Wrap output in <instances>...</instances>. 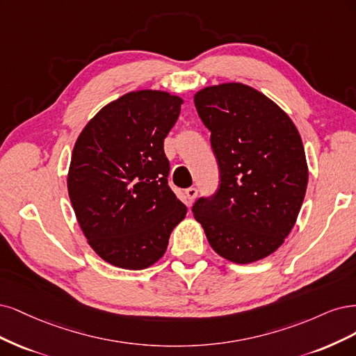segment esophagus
Wrapping results in <instances>:
<instances>
[{"mask_svg": "<svg viewBox=\"0 0 356 356\" xmlns=\"http://www.w3.org/2000/svg\"><path fill=\"white\" fill-rule=\"evenodd\" d=\"M185 193H186V200H188V202H189V205L193 202V200L197 198V193H198V191H197V188H188L186 191H185Z\"/></svg>", "mask_w": 356, "mask_h": 356, "instance_id": "esophagus-1", "label": "esophagus"}]
</instances>
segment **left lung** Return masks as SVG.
Returning <instances> with one entry per match:
<instances>
[{
    "mask_svg": "<svg viewBox=\"0 0 356 356\" xmlns=\"http://www.w3.org/2000/svg\"><path fill=\"white\" fill-rule=\"evenodd\" d=\"M198 115L211 131L219 188L192 213L217 254L239 265L272 254L289 236L307 186L302 137L290 117L245 84L200 90Z\"/></svg>",
    "mask_w": 356,
    "mask_h": 356,
    "instance_id": "left-lung-1",
    "label": "left lung"
}]
</instances>
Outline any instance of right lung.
<instances>
[{
  "label": "right lung",
  "instance_id": "obj_1",
  "mask_svg": "<svg viewBox=\"0 0 356 356\" xmlns=\"http://www.w3.org/2000/svg\"><path fill=\"white\" fill-rule=\"evenodd\" d=\"M181 103L165 91H131L100 109L75 142L67 192L90 247L113 266L154 265L185 219L164 152Z\"/></svg>",
  "mask_w": 356,
  "mask_h": 356
}]
</instances>
